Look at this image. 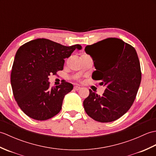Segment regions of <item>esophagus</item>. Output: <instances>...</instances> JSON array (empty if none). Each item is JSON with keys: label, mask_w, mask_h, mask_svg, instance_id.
Instances as JSON below:
<instances>
[{"label": "esophagus", "mask_w": 156, "mask_h": 156, "mask_svg": "<svg viewBox=\"0 0 156 156\" xmlns=\"http://www.w3.org/2000/svg\"><path fill=\"white\" fill-rule=\"evenodd\" d=\"M74 89L75 90H80V87H78V86H75V87H74Z\"/></svg>", "instance_id": "34e87169"}]
</instances>
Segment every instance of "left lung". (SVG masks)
<instances>
[{
    "mask_svg": "<svg viewBox=\"0 0 156 156\" xmlns=\"http://www.w3.org/2000/svg\"><path fill=\"white\" fill-rule=\"evenodd\" d=\"M94 62L92 78L106 87L102 96L89 90L83 102L89 117L101 122L119 119L133 105L141 80L135 49L117 38H107L85 48Z\"/></svg>",
    "mask_w": 156,
    "mask_h": 156,
    "instance_id": "left-lung-1",
    "label": "left lung"
}]
</instances>
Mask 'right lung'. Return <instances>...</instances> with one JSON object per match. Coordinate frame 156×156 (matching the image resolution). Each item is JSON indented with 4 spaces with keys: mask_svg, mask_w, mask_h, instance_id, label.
I'll use <instances>...</instances> for the list:
<instances>
[{
    "mask_svg": "<svg viewBox=\"0 0 156 156\" xmlns=\"http://www.w3.org/2000/svg\"><path fill=\"white\" fill-rule=\"evenodd\" d=\"M80 45H62L47 39H37L23 44L16 53L11 83L13 95L25 114L35 120L45 121L59 113L64 96L73 89L62 81L50 87L48 76L57 74L68 58Z\"/></svg>",
    "mask_w": 156,
    "mask_h": 156,
    "instance_id": "1",
    "label": "right lung"
}]
</instances>
